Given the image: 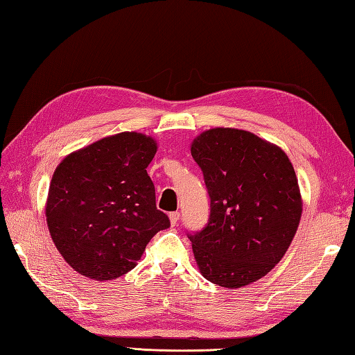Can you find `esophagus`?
<instances>
[{
  "label": "esophagus",
  "instance_id": "obj_1",
  "mask_svg": "<svg viewBox=\"0 0 355 355\" xmlns=\"http://www.w3.org/2000/svg\"><path fill=\"white\" fill-rule=\"evenodd\" d=\"M180 220V214L178 212H171L169 214V221H171V225H177Z\"/></svg>",
  "mask_w": 355,
  "mask_h": 355
}]
</instances>
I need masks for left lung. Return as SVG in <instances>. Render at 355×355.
<instances>
[{
  "mask_svg": "<svg viewBox=\"0 0 355 355\" xmlns=\"http://www.w3.org/2000/svg\"><path fill=\"white\" fill-rule=\"evenodd\" d=\"M191 154L210 197L207 225L189 235L201 275L224 288L256 282L282 259L302 216L288 155L236 128L201 132Z\"/></svg>",
  "mask_w": 355,
  "mask_h": 355,
  "instance_id": "8db88e82",
  "label": "left lung"
}]
</instances>
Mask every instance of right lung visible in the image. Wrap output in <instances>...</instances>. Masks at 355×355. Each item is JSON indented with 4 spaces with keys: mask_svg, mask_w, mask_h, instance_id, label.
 Masks as SVG:
<instances>
[{
    "mask_svg": "<svg viewBox=\"0 0 355 355\" xmlns=\"http://www.w3.org/2000/svg\"><path fill=\"white\" fill-rule=\"evenodd\" d=\"M150 135L125 131L67 155L49 187L45 216L58 252L79 275L111 281L132 270L169 218L155 206L146 168Z\"/></svg>",
    "mask_w": 355,
    "mask_h": 355,
    "instance_id": "right-lung-1",
    "label": "right lung"
}]
</instances>
